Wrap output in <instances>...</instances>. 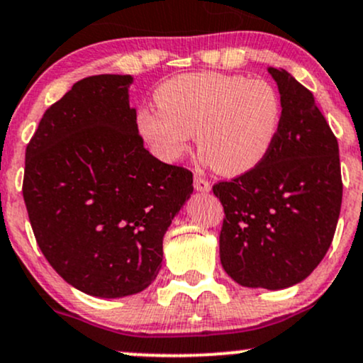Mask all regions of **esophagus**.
<instances>
[{"instance_id": "esophagus-1", "label": "esophagus", "mask_w": 363, "mask_h": 363, "mask_svg": "<svg viewBox=\"0 0 363 363\" xmlns=\"http://www.w3.org/2000/svg\"><path fill=\"white\" fill-rule=\"evenodd\" d=\"M194 185L199 191H208V190H211V183H208V180H206V178H202V177H195Z\"/></svg>"}]
</instances>
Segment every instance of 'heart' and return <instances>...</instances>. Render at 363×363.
<instances>
[{"label":"heart","mask_w":363,"mask_h":363,"mask_svg":"<svg viewBox=\"0 0 363 363\" xmlns=\"http://www.w3.org/2000/svg\"><path fill=\"white\" fill-rule=\"evenodd\" d=\"M156 101L157 108L144 106L138 113V129L152 155L177 163L195 134L202 160L228 177L262 164L282 123V100L274 84L238 74H180L157 88Z\"/></svg>","instance_id":"obj_1"}]
</instances>
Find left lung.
<instances>
[{
    "label": "left lung",
    "mask_w": 363,
    "mask_h": 363,
    "mask_svg": "<svg viewBox=\"0 0 363 363\" xmlns=\"http://www.w3.org/2000/svg\"><path fill=\"white\" fill-rule=\"evenodd\" d=\"M279 84L282 123L262 164L212 191L224 207L220 263L245 287L299 284L333 241L343 182L338 140L313 93L287 71L268 67Z\"/></svg>",
    "instance_id": "8db88e82"
}]
</instances>
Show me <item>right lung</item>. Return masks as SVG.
Instances as JSON below:
<instances>
[{
    "instance_id": "obj_1",
    "label": "right lung",
    "mask_w": 363,
    "mask_h": 363,
    "mask_svg": "<svg viewBox=\"0 0 363 363\" xmlns=\"http://www.w3.org/2000/svg\"><path fill=\"white\" fill-rule=\"evenodd\" d=\"M129 74L89 76L45 110L25 151L23 200L50 267L96 297L138 294L163 259V236L194 174L144 147Z\"/></svg>"
}]
</instances>
